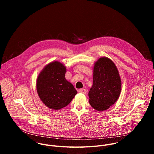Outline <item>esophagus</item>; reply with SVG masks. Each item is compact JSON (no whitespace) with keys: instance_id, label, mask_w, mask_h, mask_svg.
Here are the masks:
<instances>
[{"instance_id":"obj_1","label":"esophagus","mask_w":154,"mask_h":154,"mask_svg":"<svg viewBox=\"0 0 154 154\" xmlns=\"http://www.w3.org/2000/svg\"><path fill=\"white\" fill-rule=\"evenodd\" d=\"M79 92L82 94H85L86 93V90L85 89H79Z\"/></svg>"}]
</instances>
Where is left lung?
<instances>
[{
	"instance_id": "left-lung-1",
	"label": "left lung",
	"mask_w": 154,
	"mask_h": 154,
	"mask_svg": "<svg viewBox=\"0 0 154 154\" xmlns=\"http://www.w3.org/2000/svg\"><path fill=\"white\" fill-rule=\"evenodd\" d=\"M93 86L88 93L91 106L103 111L115 103L121 91V81L117 68L108 58H100L95 63Z\"/></svg>"
}]
</instances>
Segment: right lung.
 <instances>
[{
  "mask_svg": "<svg viewBox=\"0 0 154 154\" xmlns=\"http://www.w3.org/2000/svg\"><path fill=\"white\" fill-rule=\"evenodd\" d=\"M66 69L58 61L49 63L40 72L36 90L42 102L53 109L67 106L77 93L74 86L65 79Z\"/></svg>",
  "mask_w": 154,
  "mask_h": 154,
  "instance_id": "obj_1",
  "label": "right lung"
}]
</instances>
